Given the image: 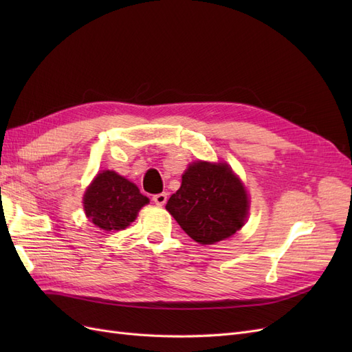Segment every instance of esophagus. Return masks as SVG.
Listing matches in <instances>:
<instances>
[{
  "label": "esophagus",
  "instance_id": "obj_1",
  "mask_svg": "<svg viewBox=\"0 0 352 352\" xmlns=\"http://www.w3.org/2000/svg\"><path fill=\"white\" fill-rule=\"evenodd\" d=\"M153 201L155 202L157 206H164L166 201H167V194H164V192L155 194V195H153Z\"/></svg>",
  "mask_w": 352,
  "mask_h": 352
}]
</instances>
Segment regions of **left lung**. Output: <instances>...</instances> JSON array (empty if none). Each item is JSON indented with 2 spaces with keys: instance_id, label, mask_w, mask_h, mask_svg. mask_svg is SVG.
Listing matches in <instances>:
<instances>
[{
  "instance_id": "8db88e82",
  "label": "left lung",
  "mask_w": 352,
  "mask_h": 352,
  "mask_svg": "<svg viewBox=\"0 0 352 352\" xmlns=\"http://www.w3.org/2000/svg\"><path fill=\"white\" fill-rule=\"evenodd\" d=\"M166 210L188 236L210 245L232 236L243 226L248 197L226 164L198 162L189 166Z\"/></svg>"
}]
</instances>
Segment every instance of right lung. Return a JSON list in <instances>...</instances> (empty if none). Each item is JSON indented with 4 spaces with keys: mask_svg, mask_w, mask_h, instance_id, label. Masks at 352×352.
Returning a JSON list of instances; mask_svg holds the SVG:
<instances>
[{
    "mask_svg": "<svg viewBox=\"0 0 352 352\" xmlns=\"http://www.w3.org/2000/svg\"><path fill=\"white\" fill-rule=\"evenodd\" d=\"M148 202L138 186L116 172L100 173L83 197L87 216L104 230H120L129 226L138 211Z\"/></svg>",
    "mask_w": 352,
    "mask_h": 352,
    "instance_id": "1",
    "label": "right lung"
}]
</instances>
